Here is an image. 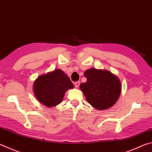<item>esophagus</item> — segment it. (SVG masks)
<instances>
[{"label":"esophagus","mask_w":152,"mask_h":152,"mask_svg":"<svg viewBox=\"0 0 152 152\" xmlns=\"http://www.w3.org/2000/svg\"><path fill=\"white\" fill-rule=\"evenodd\" d=\"M80 86V82L79 81H77L76 82H74V86L76 88H78Z\"/></svg>","instance_id":"obj_1"}]
</instances>
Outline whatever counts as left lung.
Returning a JSON list of instances; mask_svg holds the SVG:
<instances>
[{
    "mask_svg": "<svg viewBox=\"0 0 152 152\" xmlns=\"http://www.w3.org/2000/svg\"><path fill=\"white\" fill-rule=\"evenodd\" d=\"M87 78L80 85L88 102L98 110L112 107L121 93L119 78L110 72L91 68L85 72Z\"/></svg>",
    "mask_w": 152,
    "mask_h": 152,
    "instance_id": "left-lung-1",
    "label": "left lung"
}]
</instances>
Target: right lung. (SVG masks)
<instances>
[{
    "mask_svg": "<svg viewBox=\"0 0 152 152\" xmlns=\"http://www.w3.org/2000/svg\"><path fill=\"white\" fill-rule=\"evenodd\" d=\"M73 88L70 79L60 69L39 76L33 85L36 98L47 107L61 103L66 91Z\"/></svg>",
    "mask_w": 152,
    "mask_h": 152,
    "instance_id": "obj_1",
    "label": "right lung"
}]
</instances>
